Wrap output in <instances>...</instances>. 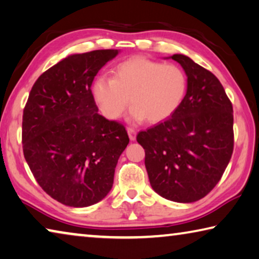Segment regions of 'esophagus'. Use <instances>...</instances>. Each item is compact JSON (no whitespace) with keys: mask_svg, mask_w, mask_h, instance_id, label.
I'll list each match as a JSON object with an SVG mask.
<instances>
[{"mask_svg":"<svg viewBox=\"0 0 259 259\" xmlns=\"http://www.w3.org/2000/svg\"><path fill=\"white\" fill-rule=\"evenodd\" d=\"M126 131H128L130 141L134 142L135 139H136V130H135L134 128H128V129H126Z\"/></svg>","mask_w":259,"mask_h":259,"instance_id":"esophagus-1","label":"esophagus"}]
</instances>
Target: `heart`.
Listing matches in <instances>:
<instances>
[{
	"instance_id": "heart-1",
	"label": "heart",
	"mask_w": 259,
	"mask_h": 259,
	"mask_svg": "<svg viewBox=\"0 0 259 259\" xmlns=\"http://www.w3.org/2000/svg\"><path fill=\"white\" fill-rule=\"evenodd\" d=\"M188 79L181 67L134 56L113 69L112 78L97 77L92 97L101 114L117 120L130 104V116L141 122L159 123L169 118L186 97Z\"/></svg>"
}]
</instances>
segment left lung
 <instances>
[{
	"label": "left lung",
	"mask_w": 259,
	"mask_h": 259,
	"mask_svg": "<svg viewBox=\"0 0 259 259\" xmlns=\"http://www.w3.org/2000/svg\"><path fill=\"white\" fill-rule=\"evenodd\" d=\"M166 59L186 72V97L171 117L141 131L137 142L152 189L173 202L194 203L215 187L232 158L233 106L212 72L183 54Z\"/></svg>",
	"instance_id": "8db88e82"
}]
</instances>
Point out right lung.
<instances>
[{"label": "right lung", "instance_id": "obj_1", "mask_svg": "<svg viewBox=\"0 0 259 259\" xmlns=\"http://www.w3.org/2000/svg\"><path fill=\"white\" fill-rule=\"evenodd\" d=\"M118 49L72 54L32 88L23 114V151L47 194L71 207L100 202L113 187L115 167L129 137L121 123L98 113L91 86Z\"/></svg>", "mask_w": 259, "mask_h": 259}]
</instances>
